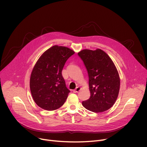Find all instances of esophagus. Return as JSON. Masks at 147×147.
Wrapping results in <instances>:
<instances>
[{"label": "esophagus", "instance_id": "esophagus-1", "mask_svg": "<svg viewBox=\"0 0 147 147\" xmlns=\"http://www.w3.org/2000/svg\"><path fill=\"white\" fill-rule=\"evenodd\" d=\"M81 89V88L80 87H77L74 90H73V92H74V93H78V92H79Z\"/></svg>", "mask_w": 147, "mask_h": 147}]
</instances>
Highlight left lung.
<instances>
[{
	"label": "left lung",
	"mask_w": 147,
	"mask_h": 147,
	"mask_svg": "<svg viewBox=\"0 0 147 147\" xmlns=\"http://www.w3.org/2000/svg\"><path fill=\"white\" fill-rule=\"evenodd\" d=\"M83 61L89 76V99L82 102L87 110L100 113L114 104L120 90L117 69L110 57L100 49H84L78 53Z\"/></svg>",
	"instance_id": "obj_1"
}]
</instances>
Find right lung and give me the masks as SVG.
Here are the masks:
<instances>
[{"mask_svg":"<svg viewBox=\"0 0 147 147\" xmlns=\"http://www.w3.org/2000/svg\"><path fill=\"white\" fill-rule=\"evenodd\" d=\"M75 52L57 45L46 51L36 63L30 80V88L36 104L42 109L52 111L65 102L69 92L62 70L67 60Z\"/></svg>","mask_w":147,"mask_h":147,"instance_id":"obj_1","label":"right lung"}]
</instances>
